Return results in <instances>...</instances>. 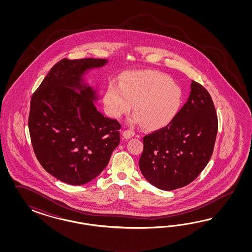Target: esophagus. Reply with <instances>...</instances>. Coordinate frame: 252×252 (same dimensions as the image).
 Returning a JSON list of instances; mask_svg holds the SVG:
<instances>
[{"mask_svg": "<svg viewBox=\"0 0 252 252\" xmlns=\"http://www.w3.org/2000/svg\"><path fill=\"white\" fill-rule=\"evenodd\" d=\"M133 136H134V132L131 131V130H125V131L123 132V137H125V138H126V139L131 138Z\"/></svg>", "mask_w": 252, "mask_h": 252, "instance_id": "1", "label": "esophagus"}]
</instances>
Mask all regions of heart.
Here are the masks:
<instances>
[{
    "instance_id": "obj_1",
    "label": "heart",
    "mask_w": 252,
    "mask_h": 252,
    "mask_svg": "<svg viewBox=\"0 0 252 252\" xmlns=\"http://www.w3.org/2000/svg\"><path fill=\"white\" fill-rule=\"evenodd\" d=\"M107 114L119 119L129 113L131 125H140L148 129L167 126L176 116L182 92L169 76L152 70L131 71L123 75L120 86L111 82L103 97Z\"/></svg>"
}]
</instances>
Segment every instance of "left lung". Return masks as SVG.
<instances>
[{
	"label": "left lung",
	"instance_id": "left-lung-1",
	"mask_svg": "<svg viewBox=\"0 0 252 252\" xmlns=\"http://www.w3.org/2000/svg\"><path fill=\"white\" fill-rule=\"evenodd\" d=\"M188 101L166 126L143 137L139 169L162 190H174L194 181L214 152L218 119L210 93L191 82Z\"/></svg>",
	"mask_w": 252,
	"mask_h": 252
}]
</instances>
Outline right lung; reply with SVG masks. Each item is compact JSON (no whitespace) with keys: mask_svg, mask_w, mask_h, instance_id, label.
I'll use <instances>...</instances> for the list:
<instances>
[{"mask_svg":"<svg viewBox=\"0 0 252 252\" xmlns=\"http://www.w3.org/2000/svg\"><path fill=\"white\" fill-rule=\"evenodd\" d=\"M106 63L64 58L31 97L29 129L34 153L50 175L69 185H84L99 176L120 142L121 125L97 110L96 92L83 78L88 70Z\"/></svg>","mask_w":252,"mask_h":252,"instance_id":"add662e5","label":"right lung"}]
</instances>
